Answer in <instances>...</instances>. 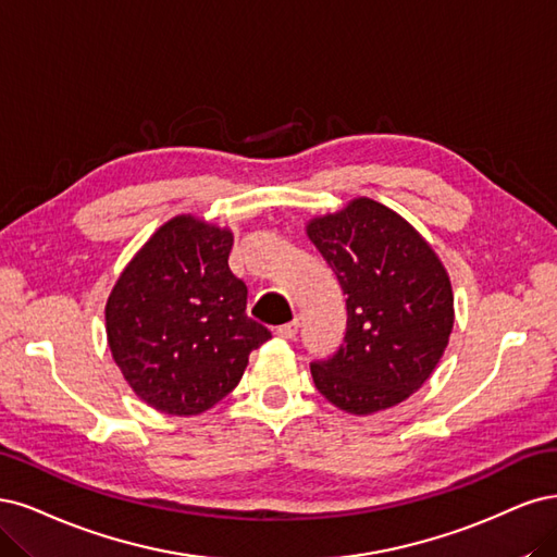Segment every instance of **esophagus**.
<instances>
[{"mask_svg": "<svg viewBox=\"0 0 557 557\" xmlns=\"http://www.w3.org/2000/svg\"><path fill=\"white\" fill-rule=\"evenodd\" d=\"M298 329H300L298 319H292L289 324H282V326H277V335H280V337H284V339H294V337H296V333H298Z\"/></svg>", "mask_w": 557, "mask_h": 557, "instance_id": "34e87169", "label": "esophagus"}]
</instances>
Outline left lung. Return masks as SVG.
<instances>
[{
  "instance_id": "1",
  "label": "left lung",
  "mask_w": 557,
  "mask_h": 557,
  "mask_svg": "<svg viewBox=\"0 0 557 557\" xmlns=\"http://www.w3.org/2000/svg\"><path fill=\"white\" fill-rule=\"evenodd\" d=\"M308 236L347 296L345 339L310 363L314 386L358 417L407 400L437 368L454 329L442 261L398 212L366 196L314 218Z\"/></svg>"
}]
</instances>
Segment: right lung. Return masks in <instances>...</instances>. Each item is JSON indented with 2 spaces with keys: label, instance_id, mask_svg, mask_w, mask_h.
<instances>
[{
  "label": "right lung",
  "instance_id": "right-lung-1",
  "mask_svg": "<svg viewBox=\"0 0 557 557\" xmlns=\"http://www.w3.org/2000/svg\"><path fill=\"white\" fill-rule=\"evenodd\" d=\"M233 236L177 214L140 247L106 302V335L124 380L150 407L201 414L238 386L271 331L245 314L231 273Z\"/></svg>",
  "mask_w": 557,
  "mask_h": 557
}]
</instances>
